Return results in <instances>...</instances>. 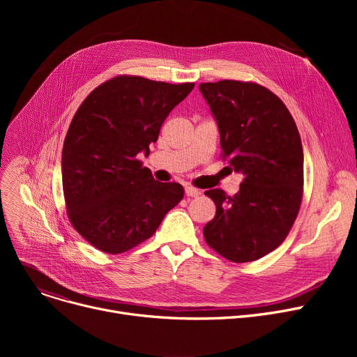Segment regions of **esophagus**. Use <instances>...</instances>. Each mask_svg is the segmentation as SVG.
Returning <instances> with one entry per match:
<instances>
[{
    "label": "esophagus",
    "instance_id": "1",
    "mask_svg": "<svg viewBox=\"0 0 357 357\" xmlns=\"http://www.w3.org/2000/svg\"><path fill=\"white\" fill-rule=\"evenodd\" d=\"M185 195L186 197H198L199 191L192 188V186H185Z\"/></svg>",
    "mask_w": 357,
    "mask_h": 357
}]
</instances>
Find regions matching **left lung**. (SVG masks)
Here are the masks:
<instances>
[{"label":"left lung","mask_w":357,"mask_h":357,"mask_svg":"<svg viewBox=\"0 0 357 357\" xmlns=\"http://www.w3.org/2000/svg\"><path fill=\"white\" fill-rule=\"evenodd\" d=\"M220 131L222 156L243 175L240 191H205L215 217L204 237L237 264L275 250L288 236L303 198L304 153L291 112L273 92L252 82L199 84Z\"/></svg>","instance_id":"8db88e82"}]
</instances>
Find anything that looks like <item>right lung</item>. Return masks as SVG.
Instances as JSON below:
<instances>
[{"instance_id": "obj_1", "label": "right lung", "mask_w": 357, "mask_h": 357, "mask_svg": "<svg viewBox=\"0 0 357 357\" xmlns=\"http://www.w3.org/2000/svg\"><path fill=\"white\" fill-rule=\"evenodd\" d=\"M194 84L117 77L93 89L69 126L62 185L72 226L93 248L117 255L152 236L183 198L159 182L137 155L150 153L166 117Z\"/></svg>"}]
</instances>
